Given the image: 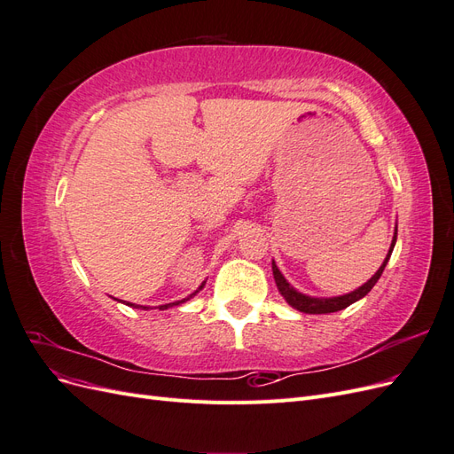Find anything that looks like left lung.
I'll return each mask as SVG.
<instances>
[{"mask_svg": "<svg viewBox=\"0 0 454 454\" xmlns=\"http://www.w3.org/2000/svg\"><path fill=\"white\" fill-rule=\"evenodd\" d=\"M395 235L397 232H394V240H392V246H390V252L387 255V259H384V263L380 265V269L371 277V280H367L362 287H358V290L352 292V294H347V295H340V297H329V299H318V297H309V295H303L295 292L294 287L286 282V278L282 277V272L278 270V267L274 265L272 261V274H274V282H277L278 286V292L282 294V297L287 301V305H292L294 309H297L299 312H305V314H327V312H337V310H342L350 307L352 303H356V301L365 297L371 290H373V286L379 282L380 274L384 270V267H387L388 259H390V254L394 250V244H395Z\"/></svg>", "mask_w": 454, "mask_h": 454, "instance_id": "1", "label": "left lung"}]
</instances>
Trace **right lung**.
<instances>
[{
	"instance_id": "obj_1",
	"label": "right lung",
	"mask_w": 454,
	"mask_h": 454,
	"mask_svg": "<svg viewBox=\"0 0 454 454\" xmlns=\"http://www.w3.org/2000/svg\"><path fill=\"white\" fill-rule=\"evenodd\" d=\"M202 286H204V284H202ZM202 286H200V290H202ZM195 294H197V292H195ZM195 294H193V295H195ZM193 295H189V297H193ZM189 297H185V299H182V301H177V303H168V305H162V307H160V310H164V309H170V307H174V305H180V303H185V301H187ZM129 305H130V303H129ZM130 307H132V305H130ZM144 309H145V307H144Z\"/></svg>"
}]
</instances>
